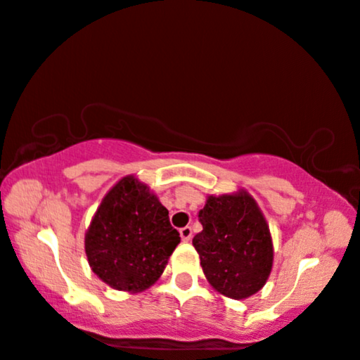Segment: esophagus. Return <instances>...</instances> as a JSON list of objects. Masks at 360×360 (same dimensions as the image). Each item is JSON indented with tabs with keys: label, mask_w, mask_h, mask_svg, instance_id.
I'll return each mask as SVG.
<instances>
[{
	"label": "esophagus",
	"mask_w": 360,
	"mask_h": 360,
	"mask_svg": "<svg viewBox=\"0 0 360 360\" xmlns=\"http://www.w3.org/2000/svg\"><path fill=\"white\" fill-rule=\"evenodd\" d=\"M179 235L182 238V241H189L192 238V229L191 226H182V229L179 230Z\"/></svg>",
	"instance_id": "esophagus-1"
}]
</instances>
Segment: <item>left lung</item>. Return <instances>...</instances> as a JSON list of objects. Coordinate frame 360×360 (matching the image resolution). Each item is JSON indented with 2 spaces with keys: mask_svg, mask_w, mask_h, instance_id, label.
Segmentation results:
<instances>
[{
  "mask_svg": "<svg viewBox=\"0 0 360 360\" xmlns=\"http://www.w3.org/2000/svg\"><path fill=\"white\" fill-rule=\"evenodd\" d=\"M202 231L192 245L217 292L243 300L261 290L272 269L269 225L246 191L209 195L199 212Z\"/></svg>",
  "mask_w": 360,
  "mask_h": 360,
  "instance_id": "1",
  "label": "left lung"
}]
</instances>
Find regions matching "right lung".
Returning <instances> with one entry per match:
<instances>
[{
	"label": "right lung",
	"instance_id": "right-lung-1",
	"mask_svg": "<svg viewBox=\"0 0 360 360\" xmlns=\"http://www.w3.org/2000/svg\"><path fill=\"white\" fill-rule=\"evenodd\" d=\"M181 238L148 186L125 176L101 202L84 236L91 269L115 290L141 292L160 279Z\"/></svg>",
	"mask_w": 360,
	"mask_h": 360
}]
</instances>
